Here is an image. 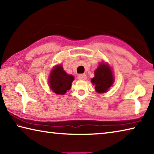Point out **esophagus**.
Listing matches in <instances>:
<instances>
[{"mask_svg":"<svg viewBox=\"0 0 154 154\" xmlns=\"http://www.w3.org/2000/svg\"><path fill=\"white\" fill-rule=\"evenodd\" d=\"M78 78L81 80H85L87 79V76L85 74H80L79 75V76H78Z\"/></svg>","mask_w":154,"mask_h":154,"instance_id":"34e87169","label":"esophagus"}]
</instances>
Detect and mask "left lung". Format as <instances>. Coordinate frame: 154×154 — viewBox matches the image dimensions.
Listing matches in <instances>:
<instances>
[{"instance_id":"obj_1","label":"left lung","mask_w":154,"mask_h":154,"mask_svg":"<svg viewBox=\"0 0 154 154\" xmlns=\"http://www.w3.org/2000/svg\"><path fill=\"white\" fill-rule=\"evenodd\" d=\"M91 82L95 86L98 93L107 92L114 82V77L111 67L108 64L101 62L94 71V77L91 79Z\"/></svg>"}]
</instances>
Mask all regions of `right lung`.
<instances>
[{"label":"right lung","mask_w":154,"mask_h":154,"mask_svg":"<svg viewBox=\"0 0 154 154\" xmlns=\"http://www.w3.org/2000/svg\"><path fill=\"white\" fill-rule=\"evenodd\" d=\"M74 77L67 74L61 64L54 66L49 77L48 83L50 89L57 94L63 95L71 88Z\"/></svg>","instance_id":"obj_1"}]
</instances>
